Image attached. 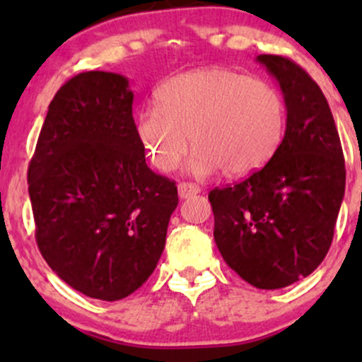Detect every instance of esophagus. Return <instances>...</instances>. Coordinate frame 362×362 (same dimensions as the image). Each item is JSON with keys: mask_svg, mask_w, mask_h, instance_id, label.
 <instances>
[{"mask_svg": "<svg viewBox=\"0 0 362 362\" xmlns=\"http://www.w3.org/2000/svg\"><path fill=\"white\" fill-rule=\"evenodd\" d=\"M199 192H201V187L190 184V182H180V184H178V195H180V199L192 197V195Z\"/></svg>", "mask_w": 362, "mask_h": 362, "instance_id": "1", "label": "esophagus"}]
</instances>
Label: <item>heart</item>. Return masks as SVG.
Instances as JSON below:
<instances>
[{
  "mask_svg": "<svg viewBox=\"0 0 362 362\" xmlns=\"http://www.w3.org/2000/svg\"><path fill=\"white\" fill-rule=\"evenodd\" d=\"M286 132L284 97L271 81L219 66L165 81L155 107L136 117V136L156 170L178 168L189 141L194 175L243 177L264 167ZM189 138L187 139L186 136Z\"/></svg>",
  "mask_w": 362,
  "mask_h": 362,
  "instance_id": "heart-1",
  "label": "heart"
}]
</instances>
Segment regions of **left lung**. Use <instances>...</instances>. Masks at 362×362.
Wrapping results in <instances>:
<instances>
[{
	"label": "left lung",
	"mask_w": 362,
	"mask_h": 362,
	"mask_svg": "<svg viewBox=\"0 0 362 362\" xmlns=\"http://www.w3.org/2000/svg\"><path fill=\"white\" fill-rule=\"evenodd\" d=\"M257 61L279 81L286 132L264 168L209 192L214 242L224 262L259 289H281L325 259L346 190V163L325 95L282 56Z\"/></svg>",
	"instance_id": "1"
}]
</instances>
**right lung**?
Returning a JSON list of instances; mask_svg holds the SVG:
<instances>
[{"instance_id":"obj_1","label":"right lung","mask_w":362,"mask_h":362,"mask_svg":"<svg viewBox=\"0 0 362 362\" xmlns=\"http://www.w3.org/2000/svg\"><path fill=\"white\" fill-rule=\"evenodd\" d=\"M127 78L86 71L54 95L28 165L35 240L49 267L85 296L141 288L165 248L175 182L146 165Z\"/></svg>"}]
</instances>
